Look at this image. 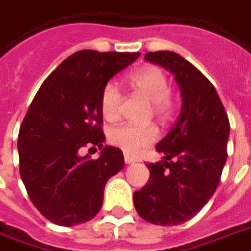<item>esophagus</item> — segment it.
Returning a JSON list of instances; mask_svg holds the SVG:
<instances>
[{
  "label": "esophagus",
  "instance_id": "obj_1",
  "mask_svg": "<svg viewBox=\"0 0 251 251\" xmlns=\"http://www.w3.org/2000/svg\"><path fill=\"white\" fill-rule=\"evenodd\" d=\"M135 159L131 158V157H129L127 154H125V163H127V165H130V163H134Z\"/></svg>",
  "mask_w": 251,
  "mask_h": 251
}]
</instances>
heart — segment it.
Instances as JSON below:
<instances>
[{"mask_svg":"<svg viewBox=\"0 0 251 251\" xmlns=\"http://www.w3.org/2000/svg\"><path fill=\"white\" fill-rule=\"evenodd\" d=\"M127 82L135 92L151 101V110L155 118L166 122L173 113V98L169 93V82L162 70L157 66H144L127 75ZM102 116L107 121H116L121 114L122 93L114 83H106L101 92ZM158 138V131L153 125L122 124L110 131L109 140L129 155H140L146 148Z\"/></svg>","mask_w":251,"mask_h":251,"instance_id":"obj_1","label":"heart"}]
</instances>
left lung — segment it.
Here are the masks:
<instances>
[{
    "label": "left lung",
    "mask_w": 251,
    "mask_h": 251,
    "mask_svg": "<svg viewBox=\"0 0 251 251\" xmlns=\"http://www.w3.org/2000/svg\"><path fill=\"white\" fill-rule=\"evenodd\" d=\"M145 59L172 72L182 105L173 129L155 146L163 159L146 165L149 181L133 201L145 221L174 226L193 218L218 187L230 124L213 83L194 65L168 50L150 51Z\"/></svg>",
    "instance_id": "1"
}]
</instances>
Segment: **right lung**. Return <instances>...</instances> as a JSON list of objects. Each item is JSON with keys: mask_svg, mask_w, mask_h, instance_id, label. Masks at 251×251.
<instances>
[{"mask_svg": "<svg viewBox=\"0 0 251 251\" xmlns=\"http://www.w3.org/2000/svg\"><path fill=\"white\" fill-rule=\"evenodd\" d=\"M140 53L79 50L44 81L18 134L20 174L30 201L59 226L88 222L101 210L109 178L124 168V154L103 146L100 98L107 81ZM97 146V160L83 147Z\"/></svg>", "mask_w": 251, "mask_h": 251, "instance_id": "add662e5", "label": "right lung"}]
</instances>
